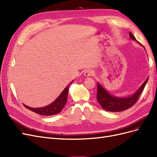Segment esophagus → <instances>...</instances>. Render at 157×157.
Here are the masks:
<instances>
[{"mask_svg": "<svg viewBox=\"0 0 157 157\" xmlns=\"http://www.w3.org/2000/svg\"><path fill=\"white\" fill-rule=\"evenodd\" d=\"M94 74V71H93L92 70L88 69V70L85 71V73H84V75L86 77H90V76H92Z\"/></svg>", "mask_w": 157, "mask_h": 157, "instance_id": "34e87169", "label": "esophagus"}]
</instances>
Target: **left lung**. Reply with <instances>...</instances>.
<instances>
[{
	"mask_svg": "<svg viewBox=\"0 0 157 157\" xmlns=\"http://www.w3.org/2000/svg\"><path fill=\"white\" fill-rule=\"evenodd\" d=\"M129 33L130 39L134 40H136L135 36L132 34V33L129 32ZM140 44L143 46L141 44ZM148 79L149 78L146 79L145 81L142 84L140 88L134 94H132L130 96L125 98H119L113 96V95L109 94L101 85L98 83L97 100L100 104V105L107 111L119 112L126 110V109L134 105L137 102L140 94L143 91L147 81H148Z\"/></svg>",
	"mask_w": 157,
	"mask_h": 157,
	"instance_id": "left-lung-1",
	"label": "left lung"
}]
</instances>
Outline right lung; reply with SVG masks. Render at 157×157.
I'll use <instances>...</instances> for the list:
<instances>
[{"mask_svg": "<svg viewBox=\"0 0 157 157\" xmlns=\"http://www.w3.org/2000/svg\"><path fill=\"white\" fill-rule=\"evenodd\" d=\"M73 81L71 82V83L69 85H67V87L63 90V92L61 93V94L58 97V98H56L54 101L52 102L48 105L39 108H32L24 105V104H23V105H24L27 109H29V110L42 115L51 116L56 115V114H58L61 111V110H62L66 104V102H67L69 87L70 86V84L73 82Z\"/></svg>", "mask_w": 157, "mask_h": 157, "instance_id": "1", "label": "right lung"}]
</instances>
